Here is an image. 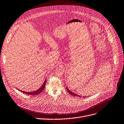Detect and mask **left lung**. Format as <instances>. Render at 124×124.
Masks as SVG:
<instances>
[{"instance_id": "obj_1", "label": "left lung", "mask_w": 124, "mask_h": 124, "mask_svg": "<svg viewBox=\"0 0 124 124\" xmlns=\"http://www.w3.org/2000/svg\"><path fill=\"white\" fill-rule=\"evenodd\" d=\"M66 89H67V91L69 92V94H71V95H73V96H78V97H81V96H80V95H78V94H76V93H73V92H72L71 91H70L68 89V88L67 87H66ZM87 97L86 96H83V97Z\"/></svg>"}]
</instances>
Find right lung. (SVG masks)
Masks as SVG:
<instances>
[{
    "mask_svg": "<svg viewBox=\"0 0 124 124\" xmlns=\"http://www.w3.org/2000/svg\"><path fill=\"white\" fill-rule=\"evenodd\" d=\"M46 80H45V82H44V83L43 84L42 86L38 90H37L36 91H33V92H24V91H21L20 90H19L20 91L25 93V94H28V95H36V94H39L40 93H41L43 90L44 89H45V85H46Z\"/></svg>",
    "mask_w": 124,
    "mask_h": 124,
    "instance_id": "right-lung-1",
    "label": "right lung"
}]
</instances>
